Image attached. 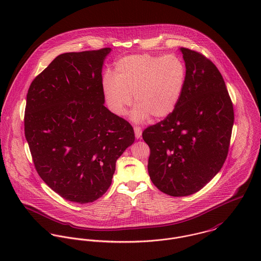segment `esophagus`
Listing matches in <instances>:
<instances>
[{"instance_id":"34e87169","label":"esophagus","mask_w":261,"mask_h":261,"mask_svg":"<svg viewBox=\"0 0 261 261\" xmlns=\"http://www.w3.org/2000/svg\"><path fill=\"white\" fill-rule=\"evenodd\" d=\"M134 129H135L136 138H137V139H140V138L142 137V127L139 126V125H135V126H134Z\"/></svg>"}]
</instances>
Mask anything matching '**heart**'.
Returning <instances> with one entry per match:
<instances>
[{
	"mask_svg": "<svg viewBox=\"0 0 261 261\" xmlns=\"http://www.w3.org/2000/svg\"><path fill=\"white\" fill-rule=\"evenodd\" d=\"M186 77V65L176 55H130L116 61L114 77L105 75L102 92L109 109L116 115L126 112L134 94L136 121L145 120L149 115L163 119L179 105Z\"/></svg>",
	"mask_w": 261,
	"mask_h": 261,
	"instance_id": "1",
	"label": "heart"
}]
</instances>
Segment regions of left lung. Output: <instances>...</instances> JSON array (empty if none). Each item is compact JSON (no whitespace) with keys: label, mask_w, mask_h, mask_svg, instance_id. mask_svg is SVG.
I'll return each mask as SVG.
<instances>
[{"label":"left lung","mask_w":261,"mask_h":261,"mask_svg":"<svg viewBox=\"0 0 261 261\" xmlns=\"http://www.w3.org/2000/svg\"><path fill=\"white\" fill-rule=\"evenodd\" d=\"M186 84L176 110L143 132L149 147L148 171L163 193L194 194L221 170L234 122L233 103L223 77L202 53L181 48Z\"/></svg>","instance_id":"obj_1"}]
</instances>
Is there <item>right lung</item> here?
<instances>
[{
  "label": "right lung",
  "mask_w": 261,
  "mask_h": 261,
  "mask_svg": "<svg viewBox=\"0 0 261 261\" xmlns=\"http://www.w3.org/2000/svg\"><path fill=\"white\" fill-rule=\"evenodd\" d=\"M111 51L57 56L27 93L25 137L35 169L75 203L94 202L108 191L116 160L135 142L130 123L103 106L101 71Z\"/></svg>",
  "instance_id": "obj_1"
}]
</instances>
